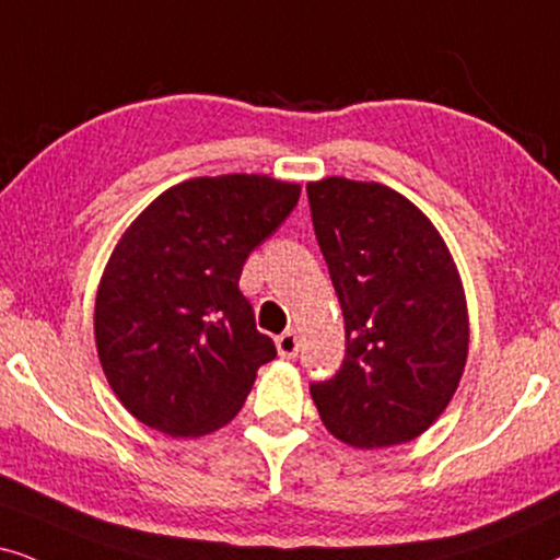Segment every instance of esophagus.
Wrapping results in <instances>:
<instances>
[{
	"instance_id": "34e87169",
	"label": "esophagus",
	"mask_w": 560,
	"mask_h": 560,
	"mask_svg": "<svg viewBox=\"0 0 560 560\" xmlns=\"http://www.w3.org/2000/svg\"><path fill=\"white\" fill-rule=\"evenodd\" d=\"M276 349H279V353L284 359H294L296 351H300V338H296V332L294 330L281 332V336L276 338Z\"/></svg>"
}]
</instances>
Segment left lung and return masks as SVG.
Here are the masks:
<instances>
[{"mask_svg": "<svg viewBox=\"0 0 560 560\" xmlns=\"http://www.w3.org/2000/svg\"><path fill=\"white\" fill-rule=\"evenodd\" d=\"M307 198L346 328L341 370L310 395L351 447L410 442L450 406L468 362V304L450 247L382 183L332 175L307 183Z\"/></svg>", "mask_w": 560, "mask_h": 560, "instance_id": "left-lung-1", "label": "left lung"}]
</instances>
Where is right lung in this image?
<instances>
[{
  "label": "right lung",
  "mask_w": 560,
  "mask_h": 560,
  "mask_svg": "<svg viewBox=\"0 0 560 560\" xmlns=\"http://www.w3.org/2000/svg\"><path fill=\"white\" fill-rule=\"evenodd\" d=\"M300 190L256 173L190 178L124 232L97 287L95 346L133 419L190 439L235 419L258 366L276 357L240 273Z\"/></svg>",
  "instance_id": "right-lung-1"
}]
</instances>
